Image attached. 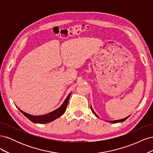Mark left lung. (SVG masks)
Masks as SVG:
<instances>
[{
  "instance_id": "1",
  "label": "left lung",
  "mask_w": 153,
  "mask_h": 153,
  "mask_svg": "<svg viewBox=\"0 0 153 153\" xmlns=\"http://www.w3.org/2000/svg\"><path fill=\"white\" fill-rule=\"evenodd\" d=\"M91 108L92 112H93V113L95 114L96 116L97 117H99L98 116V115H96V113L94 112V110H93V109H92V108L91 107ZM128 117H129V116H128V117H126V118H124V119H120V120H116V121H108V122H109V123H119V122H123V121H125V120H126V119H127Z\"/></svg>"
}]
</instances>
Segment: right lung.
<instances>
[{"instance_id":"obj_1","label":"right lung","mask_w":153,"mask_h":153,"mask_svg":"<svg viewBox=\"0 0 153 153\" xmlns=\"http://www.w3.org/2000/svg\"><path fill=\"white\" fill-rule=\"evenodd\" d=\"M70 95H71V93H69L67 98H66V100H64L62 105L61 106H60L59 108H58L57 109L53 111V112L46 114V115L34 116V115H30V114H28L24 112V111L21 110L20 108H18L19 109L20 112L23 114H24L27 118H28L30 120V121H31L32 123H39V124L48 123H50L51 121H53V120L56 119L57 118H58L59 117H61V115H63V114L65 112V111L66 110V107H67L68 104V101H69V97H70Z\"/></svg>"}]
</instances>
